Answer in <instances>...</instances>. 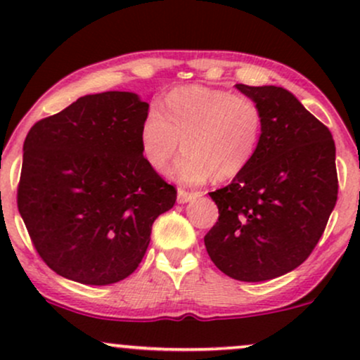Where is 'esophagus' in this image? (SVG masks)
<instances>
[{
  "label": "esophagus",
  "mask_w": 360,
  "mask_h": 360,
  "mask_svg": "<svg viewBox=\"0 0 360 360\" xmlns=\"http://www.w3.org/2000/svg\"><path fill=\"white\" fill-rule=\"evenodd\" d=\"M198 196H200V193H189V191H186V189H183V188L177 189V203H181V205L188 203V201L196 200Z\"/></svg>",
  "instance_id": "esophagus-1"
}]
</instances>
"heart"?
<instances>
[{
	"instance_id": "heart-1",
	"label": "heart",
	"mask_w": 360,
	"mask_h": 360,
	"mask_svg": "<svg viewBox=\"0 0 360 360\" xmlns=\"http://www.w3.org/2000/svg\"><path fill=\"white\" fill-rule=\"evenodd\" d=\"M260 134L262 110L257 101L225 89L188 86L167 94L162 113L150 110L146 115L140 147L148 166L164 171L183 146L186 152L172 176L181 183L200 184L210 176L230 179L245 171Z\"/></svg>"
}]
</instances>
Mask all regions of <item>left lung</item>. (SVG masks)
Returning <instances> with one entry per match:
<instances>
[{
    "instance_id": "1",
    "label": "left lung",
    "mask_w": 360,
    "mask_h": 360,
    "mask_svg": "<svg viewBox=\"0 0 360 360\" xmlns=\"http://www.w3.org/2000/svg\"><path fill=\"white\" fill-rule=\"evenodd\" d=\"M262 110L254 159L210 193L218 221L205 235L210 259L230 278L269 281L301 266L335 208V142L288 89L235 84Z\"/></svg>"
}]
</instances>
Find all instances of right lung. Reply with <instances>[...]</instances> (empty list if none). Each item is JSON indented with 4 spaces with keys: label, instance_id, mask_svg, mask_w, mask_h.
<instances>
[{
    "label": "right lung",
    "instance_id": "obj_1",
    "mask_svg": "<svg viewBox=\"0 0 360 360\" xmlns=\"http://www.w3.org/2000/svg\"><path fill=\"white\" fill-rule=\"evenodd\" d=\"M148 103L128 91L82 96L40 120L23 143L18 212L44 262L65 279L106 286L142 262L152 223L176 188L147 164Z\"/></svg>",
    "mask_w": 360,
    "mask_h": 360
}]
</instances>
